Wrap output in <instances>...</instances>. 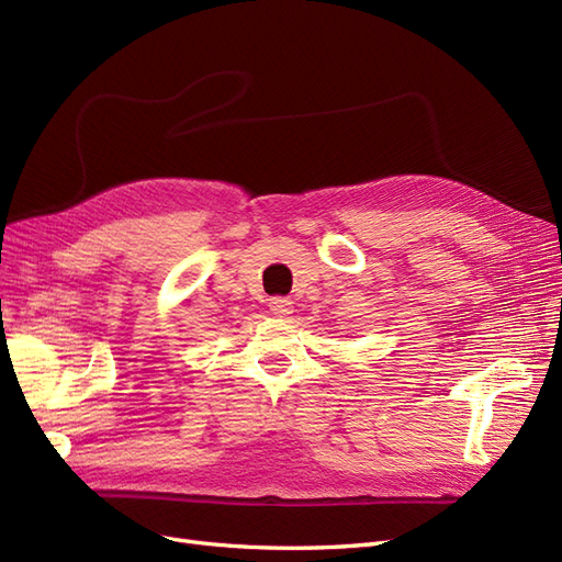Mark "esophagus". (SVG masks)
<instances>
[{
    "mask_svg": "<svg viewBox=\"0 0 562 562\" xmlns=\"http://www.w3.org/2000/svg\"><path fill=\"white\" fill-rule=\"evenodd\" d=\"M269 312L274 314V316H288V314H293V302L288 300V297H274V300H269Z\"/></svg>",
    "mask_w": 562,
    "mask_h": 562,
    "instance_id": "obj_1",
    "label": "esophagus"
}]
</instances>
